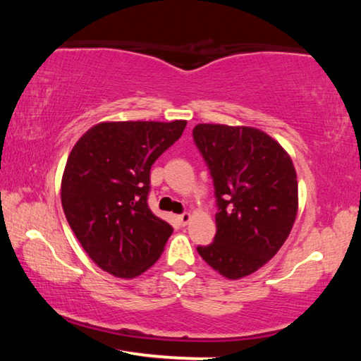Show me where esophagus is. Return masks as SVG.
I'll return each mask as SVG.
<instances>
[{
	"label": "esophagus",
	"instance_id": "esophagus-1",
	"mask_svg": "<svg viewBox=\"0 0 361 361\" xmlns=\"http://www.w3.org/2000/svg\"><path fill=\"white\" fill-rule=\"evenodd\" d=\"M178 218H180V221H181L183 224H188L189 221H191L192 216H191V213L186 212V213H181V215H180Z\"/></svg>",
	"mask_w": 361,
	"mask_h": 361
}]
</instances>
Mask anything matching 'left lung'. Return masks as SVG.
<instances>
[{
    "instance_id": "left-lung-1",
    "label": "left lung",
    "mask_w": 361,
    "mask_h": 361,
    "mask_svg": "<svg viewBox=\"0 0 361 361\" xmlns=\"http://www.w3.org/2000/svg\"><path fill=\"white\" fill-rule=\"evenodd\" d=\"M194 142L215 183V240L197 247L213 271L239 280L274 258L298 215V176L288 152L248 126L197 124Z\"/></svg>"
}]
</instances>
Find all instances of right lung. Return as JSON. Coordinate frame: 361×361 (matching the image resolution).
<instances>
[{
    "label": "right lung",
    "mask_w": 361,
    "mask_h": 361,
    "mask_svg": "<svg viewBox=\"0 0 361 361\" xmlns=\"http://www.w3.org/2000/svg\"><path fill=\"white\" fill-rule=\"evenodd\" d=\"M186 121H105L78 140L60 199L70 228L103 271L133 279L161 258L173 228L149 210V170Z\"/></svg>",
    "instance_id": "1"
}]
</instances>
